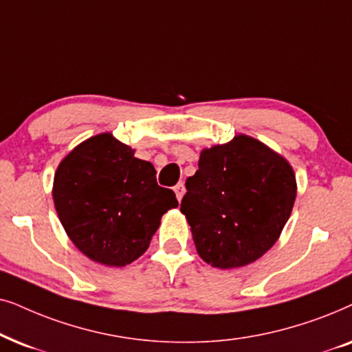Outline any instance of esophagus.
Masks as SVG:
<instances>
[{
    "instance_id": "esophagus-1",
    "label": "esophagus",
    "mask_w": 352,
    "mask_h": 352,
    "mask_svg": "<svg viewBox=\"0 0 352 352\" xmlns=\"http://www.w3.org/2000/svg\"><path fill=\"white\" fill-rule=\"evenodd\" d=\"M173 191H175V195H177V199L179 201H182V198H184V195H185V185L184 184H177L175 185V188H173Z\"/></svg>"
}]
</instances>
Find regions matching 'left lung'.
<instances>
[{
	"mask_svg": "<svg viewBox=\"0 0 352 352\" xmlns=\"http://www.w3.org/2000/svg\"><path fill=\"white\" fill-rule=\"evenodd\" d=\"M185 185L180 210L198 254L219 269L248 265L269 251L296 199L292 166L246 135L204 149Z\"/></svg>",
	"mask_w": 352,
	"mask_h": 352,
	"instance_id": "left-lung-1",
	"label": "left lung"
}]
</instances>
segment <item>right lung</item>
<instances>
[{
  "mask_svg": "<svg viewBox=\"0 0 352 352\" xmlns=\"http://www.w3.org/2000/svg\"><path fill=\"white\" fill-rule=\"evenodd\" d=\"M54 206L75 246L90 259L122 267L148 250L175 193L156 182L153 164L101 133L78 144L54 175Z\"/></svg>",
  "mask_w": 352,
  "mask_h": 352,
  "instance_id": "1",
  "label": "right lung"
}]
</instances>
